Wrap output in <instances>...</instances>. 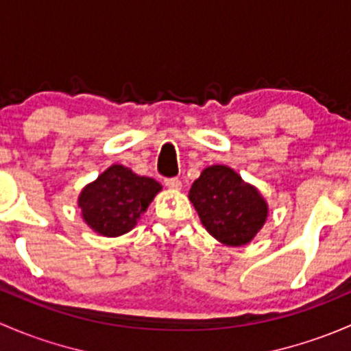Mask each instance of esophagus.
<instances>
[{
	"label": "esophagus",
	"instance_id": "esophagus-1",
	"mask_svg": "<svg viewBox=\"0 0 351 351\" xmlns=\"http://www.w3.org/2000/svg\"><path fill=\"white\" fill-rule=\"evenodd\" d=\"M165 185L171 190H180L182 189V182L178 178H166Z\"/></svg>",
	"mask_w": 351,
	"mask_h": 351
}]
</instances>
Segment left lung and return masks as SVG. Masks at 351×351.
I'll use <instances>...</instances> for the list:
<instances>
[{"label":"left lung","instance_id":"obj_1","mask_svg":"<svg viewBox=\"0 0 351 351\" xmlns=\"http://www.w3.org/2000/svg\"><path fill=\"white\" fill-rule=\"evenodd\" d=\"M208 234L226 246H244L263 228L268 204L232 168H205L189 193Z\"/></svg>","mask_w":351,"mask_h":351}]
</instances>
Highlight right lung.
Masks as SVG:
<instances>
[{
  "label": "right lung",
  "mask_w": 351,
  "mask_h": 351,
  "mask_svg": "<svg viewBox=\"0 0 351 351\" xmlns=\"http://www.w3.org/2000/svg\"><path fill=\"white\" fill-rule=\"evenodd\" d=\"M162 186L122 165H112L81 190L77 205L83 221L100 236L115 238L136 228Z\"/></svg>",
  "instance_id": "add662e5"
}]
</instances>
